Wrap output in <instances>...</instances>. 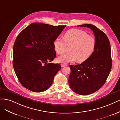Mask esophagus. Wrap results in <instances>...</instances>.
I'll return each mask as SVG.
<instances>
[{"mask_svg":"<svg viewBox=\"0 0 120 120\" xmlns=\"http://www.w3.org/2000/svg\"><path fill=\"white\" fill-rule=\"evenodd\" d=\"M65 66H67V64H61V68H64V67H65Z\"/></svg>","mask_w":120,"mask_h":120,"instance_id":"1","label":"esophagus"}]
</instances>
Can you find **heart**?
Returning a JSON list of instances; mask_svg holds the SVG:
<instances>
[{
	"mask_svg": "<svg viewBox=\"0 0 120 120\" xmlns=\"http://www.w3.org/2000/svg\"><path fill=\"white\" fill-rule=\"evenodd\" d=\"M56 52L61 55L69 47V52L60 56L57 60L60 63L67 64L75 61L81 63L89 58L95 46L94 37L78 29H71L65 33L63 39L57 38L53 42Z\"/></svg>",
	"mask_w": 120,
	"mask_h": 120,
	"instance_id": "1",
	"label": "heart"
}]
</instances>
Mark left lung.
Here are the masks:
<instances>
[{
	"label": "left lung",
	"instance_id": "1",
	"mask_svg": "<svg viewBox=\"0 0 120 120\" xmlns=\"http://www.w3.org/2000/svg\"><path fill=\"white\" fill-rule=\"evenodd\" d=\"M77 26L89 28L93 32L95 46L88 59L80 64L69 65L68 83L73 92L87 95L101 88L109 75L112 68L111 46L106 35L93 25Z\"/></svg>",
	"mask_w": 120,
	"mask_h": 120
}]
</instances>
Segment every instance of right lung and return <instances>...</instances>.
I'll list each match as a JSON object with an SVG mask.
<instances>
[{"instance_id":"obj_1","label":"right lung","mask_w":120,"mask_h":120,"mask_svg":"<svg viewBox=\"0 0 120 120\" xmlns=\"http://www.w3.org/2000/svg\"><path fill=\"white\" fill-rule=\"evenodd\" d=\"M65 27L33 23L18 35L13 46V65L24 87L41 92L51 86L61 67L48 62L56 57L53 43Z\"/></svg>"}]
</instances>
